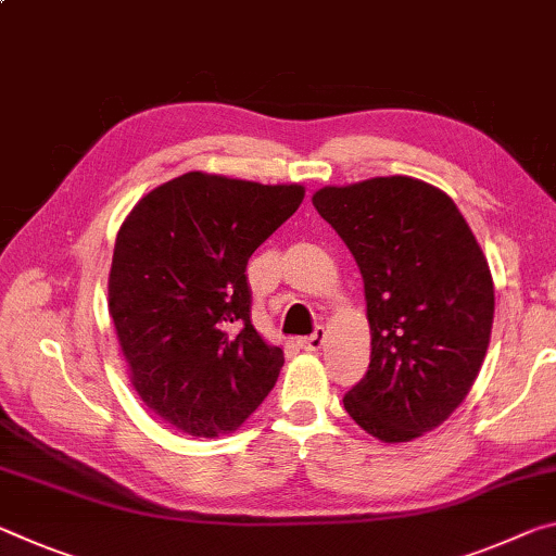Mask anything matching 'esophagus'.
I'll list each match as a JSON object with an SVG mask.
<instances>
[{"label":"esophagus","mask_w":556,"mask_h":556,"mask_svg":"<svg viewBox=\"0 0 556 556\" xmlns=\"http://www.w3.org/2000/svg\"><path fill=\"white\" fill-rule=\"evenodd\" d=\"M324 339H326L324 326H316L314 333H309V337H304V339H299V346H302L304 351H319L324 346Z\"/></svg>","instance_id":"obj_1"}]
</instances>
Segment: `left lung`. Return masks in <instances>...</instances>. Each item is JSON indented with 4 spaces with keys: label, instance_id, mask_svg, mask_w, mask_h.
Wrapping results in <instances>:
<instances>
[{
    "label": "left lung",
    "instance_id": "obj_1",
    "mask_svg": "<svg viewBox=\"0 0 556 556\" xmlns=\"http://www.w3.org/2000/svg\"><path fill=\"white\" fill-rule=\"evenodd\" d=\"M354 254L371 324V364L343 408L383 443L420 438L465 401L488 354L495 289L455 202L391 175L314 192Z\"/></svg>",
    "mask_w": 556,
    "mask_h": 556
}]
</instances>
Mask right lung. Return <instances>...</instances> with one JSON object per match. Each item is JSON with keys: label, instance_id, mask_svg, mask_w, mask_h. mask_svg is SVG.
Returning a JSON list of instances; mask_svg holds the SVG:
<instances>
[{"label": "right lung", "instance_id": "1", "mask_svg": "<svg viewBox=\"0 0 556 556\" xmlns=\"http://www.w3.org/2000/svg\"><path fill=\"white\" fill-rule=\"evenodd\" d=\"M302 185L185 173L130 210L109 312L130 381L182 433H230L275 389L285 354L252 326L247 262L296 213Z\"/></svg>", "mask_w": 556, "mask_h": 556}]
</instances>
